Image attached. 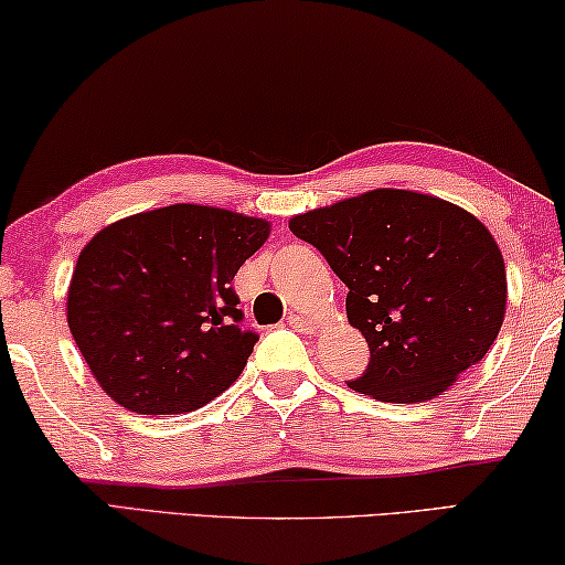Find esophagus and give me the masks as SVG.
<instances>
[{
  "instance_id": "esophagus-1",
  "label": "esophagus",
  "mask_w": 565,
  "mask_h": 565,
  "mask_svg": "<svg viewBox=\"0 0 565 565\" xmlns=\"http://www.w3.org/2000/svg\"><path fill=\"white\" fill-rule=\"evenodd\" d=\"M289 324H291L297 332H301V334H315V332H317L315 322H311V319H307V317H301V315H291V317H289Z\"/></svg>"
}]
</instances>
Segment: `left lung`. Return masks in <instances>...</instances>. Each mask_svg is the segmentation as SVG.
Listing matches in <instances>:
<instances>
[{
	"instance_id": "left-lung-1",
	"label": "left lung",
	"mask_w": 565,
	"mask_h": 565,
	"mask_svg": "<svg viewBox=\"0 0 565 565\" xmlns=\"http://www.w3.org/2000/svg\"><path fill=\"white\" fill-rule=\"evenodd\" d=\"M291 233L348 286V322L370 363L352 391L424 403L487 355L508 307L498 241L465 207L377 188L294 215Z\"/></svg>"
}]
</instances>
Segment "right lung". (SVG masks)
Here are the masks:
<instances>
[{
    "label": "right lung",
    "mask_w": 565,
    "mask_h": 565,
    "mask_svg": "<svg viewBox=\"0 0 565 565\" xmlns=\"http://www.w3.org/2000/svg\"><path fill=\"white\" fill-rule=\"evenodd\" d=\"M268 235L264 217L177 202L83 246L67 327L108 398L145 416L188 414L238 381L258 337L241 330L231 281Z\"/></svg>",
    "instance_id": "add662e5"
}]
</instances>
